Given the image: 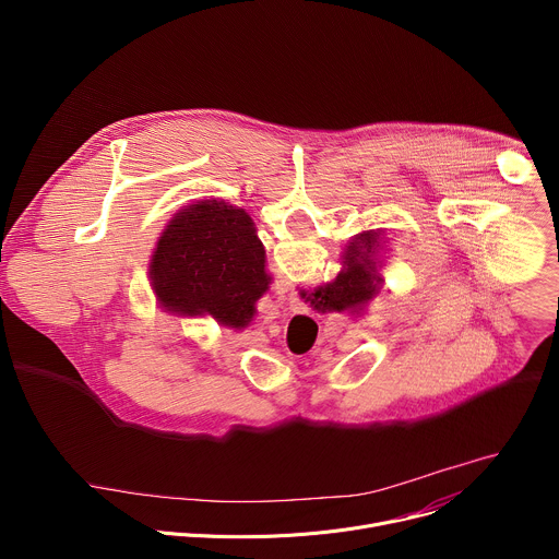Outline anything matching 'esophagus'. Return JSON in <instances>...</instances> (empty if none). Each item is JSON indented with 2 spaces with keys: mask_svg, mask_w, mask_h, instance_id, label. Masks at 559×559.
Segmentation results:
<instances>
[{
  "mask_svg": "<svg viewBox=\"0 0 559 559\" xmlns=\"http://www.w3.org/2000/svg\"><path fill=\"white\" fill-rule=\"evenodd\" d=\"M289 311H294V313H300V311H307V305L294 294V292H289Z\"/></svg>",
  "mask_w": 559,
  "mask_h": 559,
  "instance_id": "obj_1",
  "label": "esophagus"
}]
</instances>
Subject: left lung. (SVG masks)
<instances>
[{
	"mask_svg": "<svg viewBox=\"0 0 559 559\" xmlns=\"http://www.w3.org/2000/svg\"><path fill=\"white\" fill-rule=\"evenodd\" d=\"M147 281L158 307L186 318L210 316L246 330L272 274L252 216L223 199L183 205L154 246Z\"/></svg>",
	"mask_w": 559,
	"mask_h": 559,
	"instance_id": "8db88e82",
	"label": "left lung"
}]
</instances>
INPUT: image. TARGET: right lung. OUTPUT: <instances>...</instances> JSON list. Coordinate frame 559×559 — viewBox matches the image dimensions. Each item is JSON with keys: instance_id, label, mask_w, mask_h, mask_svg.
Listing matches in <instances>:
<instances>
[{"instance_id": "1", "label": "right lung", "mask_w": 559, "mask_h": 559, "mask_svg": "<svg viewBox=\"0 0 559 559\" xmlns=\"http://www.w3.org/2000/svg\"><path fill=\"white\" fill-rule=\"evenodd\" d=\"M389 238L384 229H365L356 234L343 250L341 272L334 281L300 292V298L316 311L332 313H362L365 307L384 287V259Z\"/></svg>"}]
</instances>
